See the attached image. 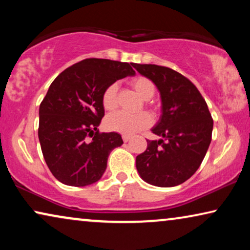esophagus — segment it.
<instances>
[{
  "label": "esophagus",
  "instance_id": "34e87169",
  "mask_svg": "<svg viewBox=\"0 0 250 250\" xmlns=\"http://www.w3.org/2000/svg\"><path fill=\"white\" fill-rule=\"evenodd\" d=\"M131 138H132V136H129V135H123V141L128 142L129 140H131Z\"/></svg>",
  "mask_w": 250,
  "mask_h": 250
}]
</instances>
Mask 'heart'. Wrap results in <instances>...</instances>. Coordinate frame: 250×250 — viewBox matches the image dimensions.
I'll return each mask as SVG.
<instances>
[{"label": "heart", "mask_w": 250, "mask_h": 250, "mask_svg": "<svg viewBox=\"0 0 250 250\" xmlns=\"http://www.w3.org/2000/svg\"><path fill=\"white\" fill-rule=\"evenodd\" d=\"M132 86L136 93L145 100H149L155 94L156 87L151 80L145 76H139L132 81ZM117 90L116 83L109 84L102 93L101 101L105 110L111 111L117 107ZM151 124V118L146 112L131 115L124 111H118L108 116L105 125L111 131L122 133V134H134V133L145 129Z\"/></svg>", "instance_id": "heart-1"}]
</instances>
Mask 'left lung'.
Segmentation results:
<instances>
[{"instance_id":"8db88e82","label":"left lung","mask_w":250,"mask_h":250,"mask_svg":"<svg viewBox=\"0 0 250 250\" xmlns=\"http://www.w3.org/2000/svg\"><path fill=\"white\" fill-rule=\"evenodd\" d=\"M160 93L162 116L151 131L162 136L148 142L136 157V169L146 183L169 188L196 173L211 141L213 119L198 88L177 71L157 64L133 63Z\"/></svg>"}]
</instances>
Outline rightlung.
<instances>
[{
	"label": "right lung",
	"instance_id": "right-lung-1",
	"mask_svg": "<svg viewBox=\"0 0 250 250\" xmlns=\"http://www.w3.org/2000/svg\"><path fill=\"white\" fill-rule=\"evenodd\" d=\"M134 75L127 62L91 58L64 69L50 85L40 105L39 139L47 167L61 183L85 187L104 175L111 150L123 140L116 132H99L102 93Z\"/></svg>",
	"mask_w": 250,
	"mask_h": 250
}]
</instances>
